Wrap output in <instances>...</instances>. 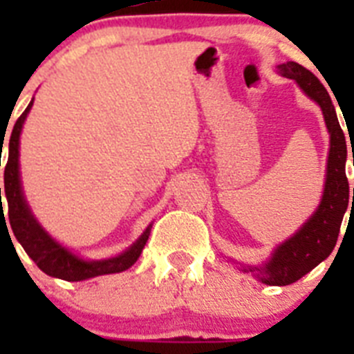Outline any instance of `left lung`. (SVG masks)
<instances>
[{
    "label": "left lung",
    "instance_id": "8db88e82",
    "mask_svg": "<svg viewBox=\"0 0 354 354\" xmlns=\"http://www.w3.org/2000/svg\"><path fill=\"white\" fill-rule=\"evenodd\" d=\"M277 71L280 76L296 81L305 95L317 102L323 111L328 133H330L326 179H324L323 196L314 214L289 239L280 243L264 264H241V271L252 273L259 282L266 286H289L305 277L306 273H310L315 266L330 257V253L337 245L344 214L348 211V205L351 204V198L354 202V187L349 189L348 177H346V159H348L346 136H344V131L337 118L335 106L331 102L326 88L310 71H306L303 65L296 62L280 64Z\"/></svg>",
    "mask_w": 354,
    "mask_h": 354
}]
</instances>
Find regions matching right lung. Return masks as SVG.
<instances>
[{"label":"right lung","instance_id":"obj_1","mask_svg":"<svg viewBox=\"0 0 354 354\" xmlns=\"http://www.w3.org/2000/svg\"><path fill=\"white\" fill-rule=\"evenodd\" d=\"M33 99L24 109V113L17 118L14 124V129L8 142V159L5 167V198L8 204V221L10 227H6L5 212H3L1 202V187H0V223L5 221L6 232L12 228L15 239L21 243L24 252L30 255V259L39 266L40 270L49 277L67 280V282H81L101 274H113L122 273L129 270L134 262L138 261L142 255V250L145 248L147 239L150 236L152 223L143 230L142 236L134 241L133 245L122 253L109 259H101V261H88V259L77 257L76 253L60 245L51 234L39 223L35 214L31 212L26 198H24L23 184H21V171H19V140H21V131H23L24 120L30 113ZM5 140V138H3ZM3 150V149H1ZM1 167V165H0ZM10 236V234H8Z\"/></svg>","mask_w":354,"mask_h":354}]
</instances>
